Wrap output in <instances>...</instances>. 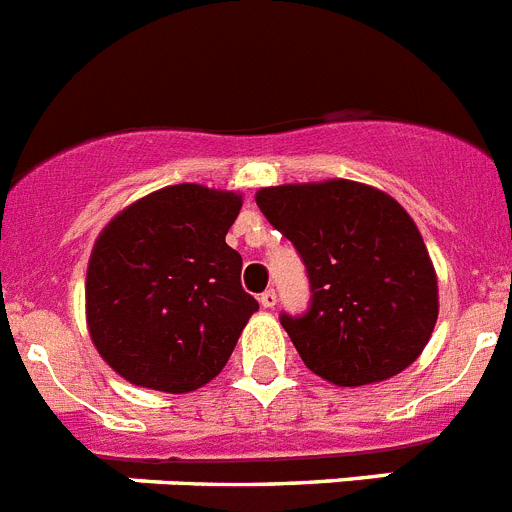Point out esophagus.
Masks as SVG:
<instances>
[{
  "label": "esophagus",
  "instance_id": "obj_1",
  "mask_svg": "<svg viewBox=\"0 0 512 512\" xmlns=\"http://www.w3.org/2000/svg\"><path fill=\"white\" fill-rule=\"evenodd\" d=\"M260 304L265 306V309H273V306L278 304V293H275L273 288H270V291H265V293H260Z\"/></svg>",
  "mask_w": 512,
  "mask_h": 512
}]
</instances>
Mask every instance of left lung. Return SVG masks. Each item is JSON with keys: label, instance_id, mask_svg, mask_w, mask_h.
<instances>
[{"label": "left lung", "instance_id": "1", "mask_svg": "<svg viewBox=\"0 0 512 512\" xmlns=\"http://www.w3.org/2000/svg\"><path fill=\"white\" fill-rule=\"evenodd\" d=\"M309 275V309L281 314L309 371L337 386L391 379L417 361L438 319V278L410 213L353 180L255 195Z\"/></svg>", "mask_w": 512, "mask_h": 512}]
</instances>
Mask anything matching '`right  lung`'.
I'll list each match as a JSON object with an SVG mask.
<instances>
[{"label": "right lung", "mask_w": 512, "mask_h": 512, "mask_svg": "<svg viewBox=\"0 0 512 512\" xmlns=\"http://www.w3.org/2000/svg\"><path fill=\"white\" fill-rule=\"evenodd\" d=\"M242 195L170 185L100 231L87 265V327L123 379L185 394L219 376L257 301L226 231Z\"/></svg>", "instance_id": "right-lung-1"}]
</instances>
